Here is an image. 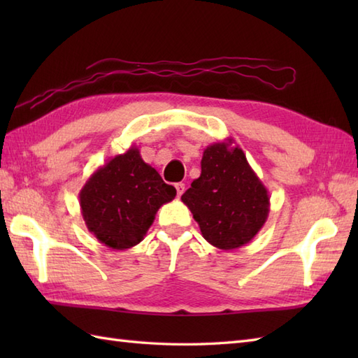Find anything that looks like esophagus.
<instances>
[{
	"instance_id": "obj_1",
	"label": "esophagus",
	"mask_w": 358,
	"mask_h": 358,
	"mask_svg": "<svg viewBox=\"0 0 358 358\" xmlns=\"http://www.w3.org/2000/svg\"><path fill=\"white\" fill-rule=\"evenodd\" d=\"M175 189H177V195L178 196H181V195H183V192H185V185L183 183H177V185H175Z\"/></svg>"
}]
</instances>
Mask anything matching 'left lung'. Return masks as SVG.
<instances>
[{
    "label": "left lung",
    "mask_w": 358,
    "mask_h": 358,
    "mask_svg": "<svg viewBox=\"0 0 358 358\" xmlns=\"http://www.w3.org/2000/svg\"><path fill=\"white\" fill-rule=\"evenodd\" d=\"M203 238L223 250L248 245L269 215V192L232 138L204 149L201 173L181 195Z\"/></svg>",
    "instance_id": "8db88e82"
}]
</instances>
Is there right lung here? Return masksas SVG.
<instances>
[{
	"mask_svg": "<svg viewBox=\"0 0 358 358\" xmlns=\"http://www.w3.org/2000/svg\"><path fill=\"white\" fill-rule=\"evenodd\" d=\"M175 195V187L144 163L138 148L131 146L90 175L80 191V208L98 241L124 250L143 241L158 209Z\"/></svg>",
	"mask_w": 358,
	"mask_h": 358,
	"instance_id": "right-lung-1",
	"label": "right lung"
}]
</instances>
